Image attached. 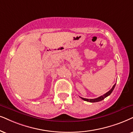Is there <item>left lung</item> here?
I'll use <instances>...</instances> for the list:
<instances>
[{
	"mask_svg": "<svg viewBox=\"0 0 133 133\" xmlns=\"http://www.w3.org/2000/svg\"><path fill=\"white\" fill-rule=\"evenodd\" d=\"M115 85H116V83L114 85L113 87H112V88L110 89V90H109L108 92H107L106 93L104 94V95H103L102 96H101L97 97V98H95V99H86V98H83V97H81V98L83 100L85 101L90 102H96L101 101L104 99H105V97H107V96H109V95H110V94L112 93V92L113 91L114 88H115Z\"/></svg>",
	"mask_w": 133,
	"mask_h": 133,
	"instance_id": "obj_1",
	"label": "left lung"
}]
</instances>
